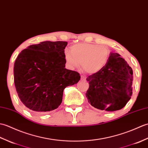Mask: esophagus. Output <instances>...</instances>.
I'll use <instances>...</instances> for the list:
<instances>
[{
    "instance_id": "obj_1",
    "label": "esophagus",
    "mask_w": 148,
    "mask_h": 148,
    "mask_svg": "<svg viewBox=\"0 0 148 148\" xmlns=\"http://www.w3.org/2000/svg\"><path fill=\"white\" fill-rule=\"evenodd\" d=\"M81 80H86V77L85 75H81Z\"/></svg>"
}]
</instances>
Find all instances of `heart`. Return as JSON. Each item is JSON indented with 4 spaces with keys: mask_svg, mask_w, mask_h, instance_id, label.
Here are the masks:
<instances>
[{
    "mask_svg": "<svg viewBox=\"0 0 148 148\" xmlns=\"http://www.w3.org/2000/svg\"><path fill=\"white\" fill-rule=\"evenodd\" d=\"M71 51L66 50L64 56L66 63L71 68H78L82 64L84 70L93 74L101 70L106 64L109 51L104 45L81 43L73 45Z\"/></svg>",
    "mask_w": 148,
    "mask_h": 148,
    "instance_id": "1",
    "label": "heart"
}]
</instances>
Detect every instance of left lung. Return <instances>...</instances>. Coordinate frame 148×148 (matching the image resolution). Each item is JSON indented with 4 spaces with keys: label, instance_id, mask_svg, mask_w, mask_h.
Segmentation results:
<instances>
[{
    "label": "left lung",
    "instance_id": "obj_1",
    "mask_svg": "<svg viewBox=\"0 0 148 148\" xmlns=\"http://www.w3.org/2000/svg\"><path fill=\"white\" fill-rule=\"evenodd\" d=\"M86 80L88 102L98 110H121L132 95V69L118 53L111 52L104 66Z\"/></svg>",
    "mask_w": 148,
    "mask_h": 148
}]
</instances>
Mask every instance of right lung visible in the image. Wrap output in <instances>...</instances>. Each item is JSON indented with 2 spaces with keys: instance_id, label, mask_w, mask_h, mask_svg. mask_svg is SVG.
<instances>
[{
  "instance_id": "obj_1",
  "label": "right lung",
  "mask_w": 148,
  "mask_h": 148,
  "mask_svg": "<svg viewBox=\"0 0 148 148\" xmlns=\"http://www.w3.org/2000/svg\"><path fill=\"white\" fill-rule=\"evenodd\" d=\"M67 42L45 41L31 45L18 56L14 81L18 97L29 110L47 113L62 103L64 88L78 83L77 71L65 68Z\"/></svg>"
}]
</instances>
